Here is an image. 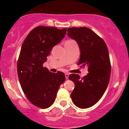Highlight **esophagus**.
I'll list each match as a JSON object with an SVG mask.
<instances>
[{
  "label": "esophagus",
  "mask_w": 129,
  "mask_h": 129,
  "mask_svg": "<svg viewBox=\"0 0 129 129\" xmlns=\"http://www.w3.org/2000/svg\"><path fill=\"white\" fill-rule=\"evenodd\" d=\"M69 74L68 73H65V77H66V79H68L69 78Z\"/></svg>",
  "instance_id": "1"
}]
</instances>
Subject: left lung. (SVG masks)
Instances as JSON below:
<instances>
[{
    "instance_id": "8db88e82",
    "label": "left lung",
    "mask_w": 129,
    "mask_h": 129,
    "mask_svg": "<svg viewBox=\"0 0 129 129\" xmlns=\"http://www.w3.org/2000/svg\"><path fill=\"white\" fill-rule=\"evenodd\" d=\"M67 34L80 48L77 64L81 68L87 66L89 71L83 78L76 74L69 75V79L75 85L70 96L77 107L87 109L98 103L108 86L111 72L108 49L103 39L89 28H68Z\"/></svg>"
}]
</instances>
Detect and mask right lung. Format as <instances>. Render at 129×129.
<instances>
[{"label": "right lung", "instance_id": "1", "mask_svg": "<svg viewBox=\"0 0 129 129\" xmlns=\"http://www.w3.org/2000/svg\"><path fill=\"white\" fill-rule=\"evenodd\" d=\"M66 30V28L38 26L30 31L22 46L17 64L19 82L27 99L39 108L52 105L66 79L63 72L52 73L43 64Z\"/></svg>", "mask_w": 129, "mask_h": 129}]
</instances>
